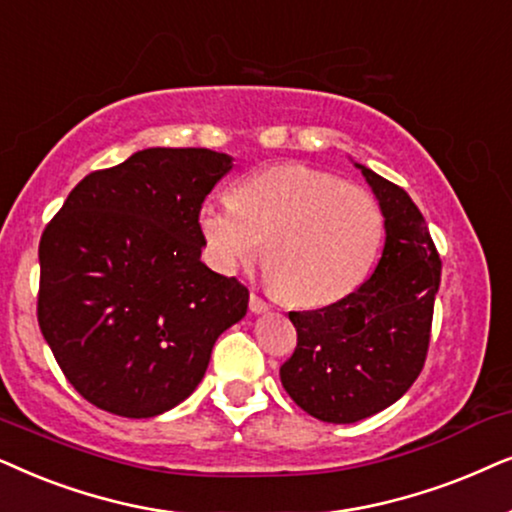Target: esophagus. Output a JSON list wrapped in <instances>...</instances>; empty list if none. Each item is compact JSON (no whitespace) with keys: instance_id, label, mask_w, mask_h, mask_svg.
Returning a JSON list of instances; mask_svg holds the SVG:
<instances>
[{"instance_id":"1","label":"esophagus","mask_w":512,"mask_h":512,"mask_svg":"<svg viewBox=\"0 0 512 512\" xmlns=\"http://www.w3.org/2000/svg\"><path fill=\"white\" fill-rule=\"evenodd\" d=\"M269 309V304L264 302L260 295H255V292H250V311L252 313H264Z\"/></svg>"}]
</instances>
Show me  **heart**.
<instances>
[{
  "label": "heart",
  "mask_w": 512,
  "mask_h": 512,
  "mask_svg": "<svg viewBox=\"0 0 512 512\" xmlns=\"http://www.w3.org/2000/svg\"><path fill=\"white\" fill-rule=\"evenodd\" d=\"M199 229L220 271L250 262L264 241V271L278 295L325 306L370 274L384 241V210L367 189L290 163L245 177L231 201L203 203Z\"/></svg>",
  "instance_id": "b5f03b06"
}]
</instances>
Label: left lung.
<instances>
[{
  "label": "left lung",
  "mask_w": 512,
  "mask_h": 512,
  "mask_svg": "<svg viewBox=\"0 0 512 512\" xmlns=\"http://www.w3.org/2000/svg\"><path fill=\"white\" fill-rule=\"evenodd\" d=\"M363 170L384 210L386 241L356 292L316 311H290L295 353L281 365L283 388L311 417L353 424L403 398L424 370L431 342L440 255L403 187Z\"/></svg>",
  "instance_id": "8db88e82"
}]
</instances>
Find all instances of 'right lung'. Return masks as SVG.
Segmentation results:
<instances>
[{
	"label": "right lung",
	"instance_id": "obj_1",
	"mask_svg": "<svg viewBox=\"0 0 512 512\" xmlns=\"http://www.w3.org/2000/svg\"><path fill=\"white\" fill-rule=\"evenodd\" d=\"M229 154L152 147L93 170L39 241V330L81 398L128 419L180 405L248 311V288L201 262L199 210Z\"/></svg>",
	"mask_w": 512,
	"mask_h": 512
}]
</instances>
